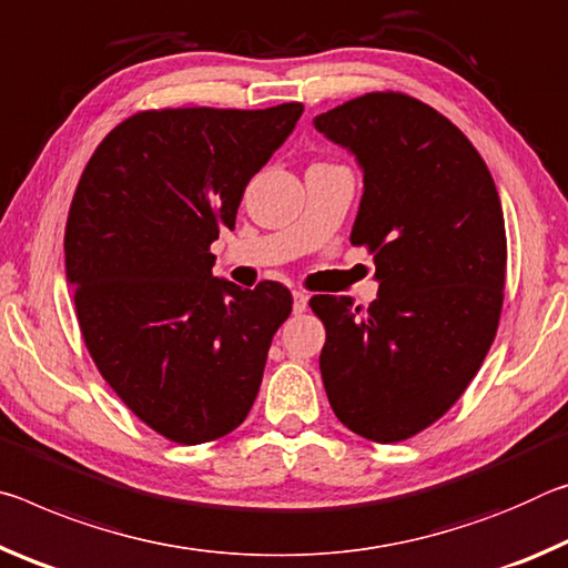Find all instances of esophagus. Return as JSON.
<instances>
[{
  "label": "esophagus",
  "instance_id": "esophagus-1",
  "mask_svg": "<svg viewBox=\"0 0 568 568\" xmlns=\"http://www.w3.org/2000/svg\"><path fill=\"white\" fill-rule=\"evenodd\" d=\"M292 296H294V314L306 312V302H310V296L304 292H292Z\"/></svg>",
  "mask_w": 568,
  "mask_h": 568
}]
</instances>
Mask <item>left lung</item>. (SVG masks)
<instances>
[{
	"mask_svg": "<svg viewBox=\"0 0 568 568\" xmlns=\"http://www.w3.org/2000/svg\"><path fill=\"white\" fill-rule=\"evenodd\" d=\"M349 148L365 193L349 241L375 256L377 300L317 294L320 369L342 425L375 443L423 433L458 403L496 339L504 209L460 128L405 92H367L314 118Z\"/></svg>",
	"mask_w": 568,
	"mask_h": 568,
	"instance_id": "left-lung-1",
	"label": "left lung"
}]
</instances>
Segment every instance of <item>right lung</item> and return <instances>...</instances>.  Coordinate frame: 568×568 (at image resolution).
Segmentation results:
<instances>
[{
  "mask_svg": "<svg viewBox=\"0 0 568 568\" xmlns=\"http://www.w3.org/2000/svg\"><path fill=\"white\" fill-rule=\"evenodd\" d=\"M302 110H141L102 138L74 189L64 268L82 339L115 395L173 443L246 420L292 314L284 284L213 276L211 244Z\"/></svg>",
  "mask_w": 568,
  "mask_h": 568,
  "instance_id": "1",
  "label": "right lung"
}]
</instances>
